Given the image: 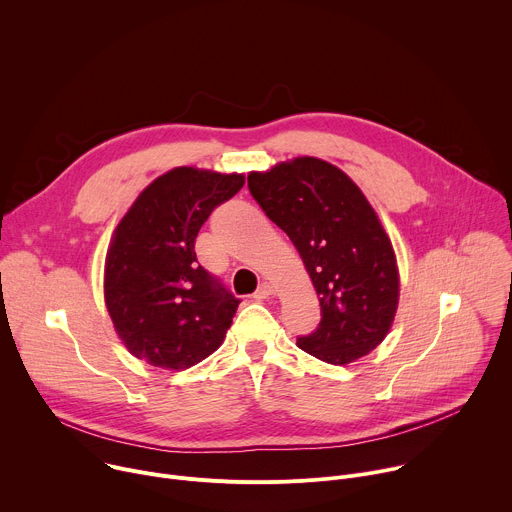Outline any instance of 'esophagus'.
<instances>
[{"label": "esophagus", "mask_w": 512, "mask_h": 512, "mask_svg": "<svg viewBox=\"0 0 512 512\" xmlns=\"http://www.w3.org/2000/svg\"><path fill=\"white\" fill-rule=\"evenodd\" d=\"M273 291H275V287L269 283V281H263L259 287H257V291H255V300H267L269 296H273Z\"/></svg>", "instance_id": "obj_1"}]
</instances>
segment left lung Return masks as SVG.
<instances>
[{
	"instance_id": "1",
	"label": "left lung",
	"mask_w": 512,
	"mask_h": 512,
	"mask_svg": "<svg viewBox=\"0 0 512 512\" xmlns=\"http://www.w3.org/2000/svg\"><path fill=\"white\" fill-rule=\"evenodd\" d=\"M249 190L296 245L320 298L318 328L298 346L328 364H348L387 336L399 304L393 245L360 188L318 158L251 172Z\"/></svg>"
}]
</instances>
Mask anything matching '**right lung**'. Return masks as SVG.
Segmentation results:
<instances>
[{"instance_id":"obj_1","label":"right lung","mask_w":512,"mask_h":512,"mask_svg":"<svg viewBox=\"0 0 512 512\" xmlns=\"http://www.w3.org/2000/svg\"><path fill=\"white\" fill-rule=\"evenodd\" d=\"M243 184V174L174 168L121 218L105 261V304L135 358L184 371L223 344L241 300L198 265L194 243Z\"/></svg>"}]
</instances>
